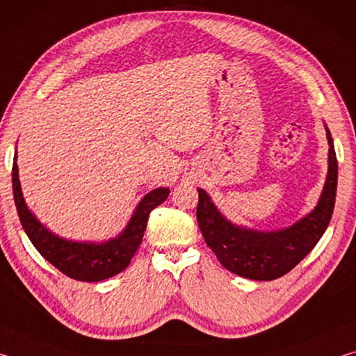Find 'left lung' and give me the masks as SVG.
I'll list each match as a JSON object with an SVG mask.
<instances>
[{
	"label": "left lung",
	"mask_w": 356,
	"mask_h": 356,
	"mask_svg": "<svg viewBox=\"0 0 356 356\" xmlns=\"http://www.w3.org/2000/svg\"><path fill=\"white\" fill-rule=\"evenodd\" d=\"M328 140V172L317 206L293 225L278 231H257L227 220L202 188L196 209L197 225L209 248L229 272L254 281L286 275L309 254L330 225L336 201L337 160L333 138Z\"/></svg>",
	"instance_id": "left-lung-1"
}]
</instances>
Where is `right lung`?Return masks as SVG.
Masks as SVG:
<instances>
[{"label":"right lung","instance_id":"add662e5","mask_svg":"<svg viewBox=\"0 0 356 356\" xmlns=\"http://www.w3.org/2000/svg\"><path fill=\"white\" fill-rule=\"evenodd\" d=\"M12 190L20 222L35 250L51 265H55L59 272L67 275L69 278L86 282L108 280L127 267L143 242L150 212L165 202L170 195V188L166 186L149 191L138 202L129 222L116 237L105 242H80L56 236L29 210L22 193L17 150L12 165Z\"/></svg>","mask_w":356,"mask_h":356}]
</instances>
